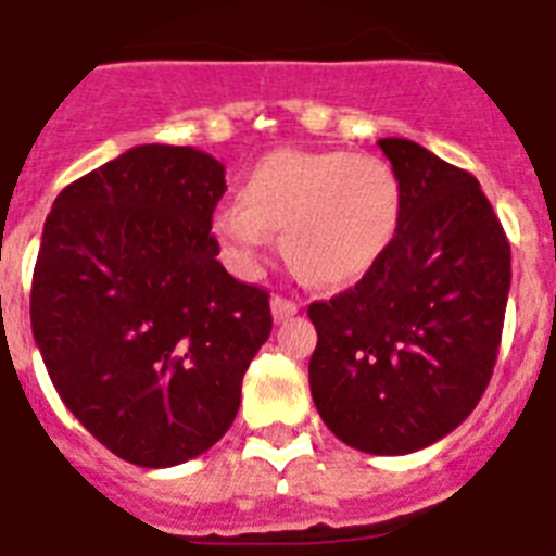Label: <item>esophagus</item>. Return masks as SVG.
<instances>
[{
	"label": "esophagus",
	"instance_id": "esophagus-1",
	"mask_svg": "<svg viewBox=\"0 0 556 556\" xmlns=\"http://www.w3.org/2000/svg\"><path fill=\"white\" fill-rule=\"evenodd\" d=\"M296 311H300V302L296 300H288V296H279V293L274 296V300H270V314H274V319H277V323L293 317Z\"/></svg>",
	"mask_w": 556,
	"mask_h": 556
}]
</instances>
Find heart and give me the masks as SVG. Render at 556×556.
<instances>
[{
  "label": "heart",
  "instance_id": "obj_1",
  "mask_svg": "<svg viewBox=\"0 0 556 556\" xmlns=\"http://www.w3.org/2000/svg\"><path fill=\"white\" fill-rule=\"evenodd\" d=\"M403 223V182L382 156L282 148L256 162L242 202H219L211 231L242 274L260 268L274 231L317 286H349L377 268Z\"/></svg>",
  "mask_w": 556,
  "mask_h": 556
}]
</instances>
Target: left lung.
Instances as JSON below:
<instances>
[{
    "label": "left lung",
    "mask_w": 556,
    "mask_h": 556,
    "mask_svg": "<svg viewBox=\"0 0 556 556\" xmlns=\"http://www.w3.org/2000/svg\"><path fill=\"white\" fill-rule=\"evenodd\" d=\"M403 223L377 268L311 302V396L345 445L410 454L451 434L494 374L511 245L480 182L410 139H380Z\"/></svg>",
    "instance_id": "obj_1"
}]
</instances>
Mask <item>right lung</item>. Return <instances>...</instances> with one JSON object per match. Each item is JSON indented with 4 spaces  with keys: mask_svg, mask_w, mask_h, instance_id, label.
<instances>
[{
    "mask_svg": "<svg viewBox=\"0 0 556 556\" xmlns=\"http://www.w3.org/2000/svg\"><path fill=\"white\" fill-rule=\"evenodd\" d=\"M225 165L137 146L59 193L30 286V328L62 403L142 468L200 457L231 428L270 333L268 291L216 260Z\"/></svg>",
    "mask_w": 556,
    "mask_h": 556,
    "instance_id": "1",
    "label": "right lung"
}]
</instances>
